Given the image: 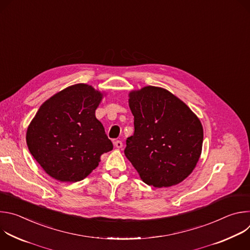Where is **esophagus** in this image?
I'll list each match as a JSON object with an SVG mask.
<instances>
[{"label":"esophagus","mask_w":250,"mask_h":250,"mask_svg":"<svg viewBox=\"0 0 250 250\" xmlns=\"http://www.w3.org/2000/svg\"><path fill=\"white\" fill-rule=\"evenodd\" d=\"M115 146H116L117 148H122V147H123V142H122L121 140L115 141Z\"/></svg>","instance_id":"1"}]
</instances>
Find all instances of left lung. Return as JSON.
<instances>
[{"mask_svg": "<svg viewBox=\"0 0 250 250\" xmlns=\"http://www.w3.org/2000/svg\"><path fill=\"white\" fill-rule=\"evenodd\" d=\"M128 96L134 133L126 139V158L147 185L179 184L192 173L202 152L200 120L163 88L147 86Z\"/></svg>", "mask_w": 250, "mask_h": 250, "instance_id": "obj_1", "label": "left lung"}]
</instances>
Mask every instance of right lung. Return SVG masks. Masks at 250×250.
Masks as SVG:
<instances>
[{
  "instance_id": "obj_1",
  "label": "right lung",
  "mask_w": 250,
  "mask_h": 250,
  "mask_svg": "<svg viewBox=\"0 0 250 250\" xmlns=\"http://www.w3.org/2000/svg\"><path fill=\"white\" fill-rule=\"evenodd\" d=\"M103 94L87 84L70 86L45 101L26 130L29 152L61 182L86 178L113 149L95 116Z\"/></svg>"
}]
</instances>
